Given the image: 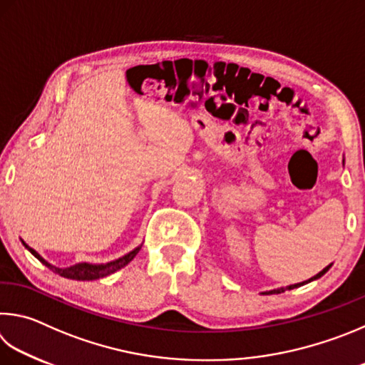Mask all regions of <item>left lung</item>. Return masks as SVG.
<instances>
[{"instance_id": "8db88e82", "label": "left lung", "mask_w": 365, "mask_h": 365, "mask_svg": "<svg viewBox=\"0 0 365 365\" xmlns=\"http://www.w3.org/2000/svg\"><path fill=\"white\" fill-rule=\"evenodd\" d=\"M330 267H332V263L330 264H327L326 268H324L322 271H319V273H317L316 276H313V277H309L308 281H303V282H298V284H292V286H287V287H279V289H273V290H268V292H263V294H267V295H269V294H282V292H286V290H290V289H295V287H300V286H304V284H308V282H311V281H316V279H319L321 276H324L327 273V271L330 269Z\"/></svg>"}]
</instances>
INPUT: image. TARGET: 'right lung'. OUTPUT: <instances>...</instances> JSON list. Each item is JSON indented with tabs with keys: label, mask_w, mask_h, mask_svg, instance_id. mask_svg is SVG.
<instances>
[{
	"label": "right lung",
	"mask_w": 365,
	"mask_h": 365,
	"mask_svg": "<svg viewBox=\"0 0 365 365\" xmlns=\"http://www.w3.org/2000/svg\"><path fill=\"white\" fill-rule=\"evenodd\" d=\"M24 246L29 249L31 254L38 258L39 262H41L43 264H46V267H48L49 269L54 271V273L61 274L63 277H67V279H73V281H96V279H101V277L113 274V273H116L118 269L124 268L129 262L134 260V257L138 254V250L142 249V246H138L134 250H130L129 254L119 257V258H116V260L108 262V263H98V264H96V263H86V262H83V263L73 264V267L58 268V267H54V264H51L49 262H46L44 258L39 255L35 249H31L30 246H26L25 242H24Z\"/></svg>",
	"instance_id": "add662e5"
}]
</instances>
